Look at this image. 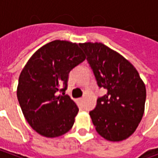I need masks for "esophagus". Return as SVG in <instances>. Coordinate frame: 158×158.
Instances as JSON below:
<instances>
[{
	"instance_id": "34e87169",
	"label": "esophagus",
	"mask_w": 158,
	"mask_h": 158,
	"mask_svg": "<svg viewBox=\"0 0 158 158\" xmlns=\"http://www.w3.org/2000/svg\"><path fill=\"white\" fill-rule=\"evenodd\" d=\"M78 102L81 104V103H83V102H84V98H79V99H78Z\"/></svg>"
}]
</instances>
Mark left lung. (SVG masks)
I'll return each mask as SVG.
<instances>
[{"instance_id":"8db88e82","label":"left lung","mask_w":158,"mask_h":158,"mask_svg":"<svg viewBox=\"0 0 158 158\" xmlns=\"http://www.w3.org/2000/svg\"><path fill=\"white\" fill-rule=\"evenodd\" d=\"M81 47L97 85L107 93L89 112L97 133L110 141H121L135 131L145 112L146 85L138 71L118 52L101 42L82 43Z\"/></svg>"}]
</instances>
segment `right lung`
<instances>
[{
  "mask_svg": "<svg viewBox=\"0 0 158 158\" xmlns=\"http://www.w3.org/2000/svg\"><path fill=\"white\" fill-rule=\"evenodd\" d=\"M81 44L53 40L38 49L23 69L17 96L23 116L34 130L56 138L72 129L79 107L65 91L69 74L85 60ZM64 88L60 89V86Z\"/></svg>",
  "mask_w": 158,
  "mask_h": 158,
  "instance_id": "right-lung-1",
  "label": "right lung"
}]
</instances>
